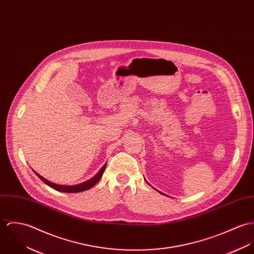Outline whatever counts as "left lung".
Segmentation results:
<instances>
[{"label": "left lung", "instance_id": "left-lung-1", "mask_svg": "<svg viewBox=\"0 0 254 254\" xmlns=\"http://www.w3.org/2000/svg\"><path fill=\"white\" fill-rule=\"evenodd\" d=\"M146 182H147V181H146ZM147 183H148V182H147ZM148 184H149V183H148ZM149 185H150V184H149ZM160 193H161V192H160ZM161 194H163V193H161ZM163 195H164V194H163Z\"/></svg>", "mask_w": 254, "mask_h": 254}]
</instances>
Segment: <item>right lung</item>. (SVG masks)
<instances>
[{
    "mask_svg": "<svg viewBox=\"0 0 254 254\" xmlns=\"http://www.w3.org/2000/svg\"><path fill=\"white\" fill-rule=\"evenodd\" d=\"M106 165H107V164H105L93 177H91L90 179L86 180V181L83 182V183L76 184V185H59V184H56V183L51 182L50 180L46 179L45 177L41 176V175H40L39 173H37L36 171H34V172H35V174H36L44 183H46L48 186H50L51 188H53V189H55V190H57V191L63 192V193H79V192L86 191V190L92 188V187L100 180V178L102 177V174H103L104 170L106 169Z\"/></svg>",
    "mask_w": 254,
    "mask_h": 254,
    "instance_id": "1",
    "label": "right lung"
}]
</instances>
